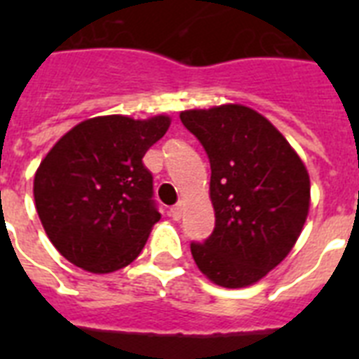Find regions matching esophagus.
<instances>
[{
    "instance_id": "esophagus-1",
    "label": "esophagus",
    "mask_w": 359,
    "mask_h": 359,
    "mask_svg": "<svg viewBox=\"0 0 359 359\" xmlns=\"http://www.w3.org/2000/svg\"><path fill=\"white\" fill-rule=\"evenodd\" d=\"M169 216L173 219H180V216H182V205L180 203H177L175 207H171V210H169Z\"/></svg>"
}]
</instances>
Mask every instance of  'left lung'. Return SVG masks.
Here are the masks:
<instances>
[{
  "instance_id": "1",
  "label": "left lung",
  "mask_w": 359,
  "mask_h": 359,
  "mask_svg": "<svg viewBox=\"0 0 359 359\" xmlns=\"http://www.w3.org/2000/svg\"><path fill=\"white\" fill-rule=\"evenodd\" d=\"M180 121L210 160L216 227L191 242L194 261L227 289L257 283L289 255L309 212V175L289 141L255 109L225 104Z\"/></svg>"
}]
</instances>
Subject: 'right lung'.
I'll return each instance as SVG.
<instances>
[{
	"mask_svg": "<svg viewBox=\"0 0 359 359\" xmlns=\"http://www.w3.org/2000/svg\"><path fill=\"white\" fill-rule=\"evenodd\" d=\"M169 123L165 115L95 117L76 124L48 152L33 194L42 227L67 261L108 273L140 255L162 218L143 156Z\"/></svg>",
	"mask_w": 359,
	"mask_h": 359,
	"instance_id": "obj_1",
	"label": "right lung"
}]
</instances>
